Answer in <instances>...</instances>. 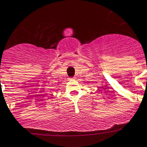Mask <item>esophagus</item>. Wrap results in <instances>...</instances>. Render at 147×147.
I'll return each mask as SVG.
<instances>
[{
    "instance_id": "34e87169",
    "label": "esophagus",
    "mask_w": 147,
    "mask_h": 147,
    "mask_svg": "<svg viewBox=\"0 0 147 147\" xmlns=\"http://www.w3.org/2000/svg\"><path fill=\"white\" fill-rule=\"evenodd\" d=\"M76 77H74V78H71V79H73V80H75V79H76Z\"/></svg>"
}]
</instances>
